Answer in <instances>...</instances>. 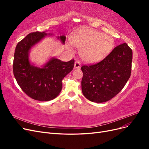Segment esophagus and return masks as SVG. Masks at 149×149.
<instances>
[{
  "mask_svg": "<svg viewBox=\"0 0 149 149\" xmlns=\"http://www.w3.org/2000/svg\"><path fill=\"white\" fill-rule=\"evenodd\" d=\"M81 63L79 61H76L74 63V68L75 69H79L81 68Z\"/></svg>",
  "mask_w": 149,
  "mask_h": 149,
  "instance_id": "34e87169",
  "label": "esophagus"
}]
</instances>
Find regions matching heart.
<instances>
[{"mask_svg": "<svg viewBox=\"0 0 149 149\" xmlns=\"http://www.w3.org/2000/svg\"><path fill=\"white\" fill-rule=\"evenodd\" d=\"M72 43L80 49V56L85 61L94 63L106 57L114 47V40L110 36L94 29L79 31L71 39Z\"/></svg>", "mask_w": 149, "mask_h": 149, "instance_id": "1", "label": "heart"}]
</instances>
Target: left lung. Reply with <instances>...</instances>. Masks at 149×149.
I'll list each match as a JSON object with an SVG mask.
<instances>
[{
  "mask_svg": "<svg viewBox=\"0 0 149 149\" xmlns=\"http://www.w3.org/2000/svg\"><path fill=\"white\" fill-rule=\"evenodd\" d=\"M132 51L127 43L115 47L97 63L83 65L81 89L92 102L109 101L123 89L131 74Z\"/></svg>",
  "mask_w": 149,
  "mask_h": 149,
  "instance_id": "obj_1",
  "label": "left lung"
}]
</instances>
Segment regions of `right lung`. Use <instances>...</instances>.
Instances as JSON below:
<instances>
[{
	"instance_id": "1",
	"label": "right lung",
	"mask_w": 149,
	"mask_h": 149,
	"mask_svg": "<svg viewBox=\"0 0 149 149\" xmlns=\"http://www.w3.org/2000/svg\"><path fill=\"white\" fill-rule=\"evenodd\" d=\"M46 32L30 33L18 43L15 48L13 72L19 86L26 95L35 100L48 101L58 96L62 89V80L74 68V60L62 61L52 58L42 68L29 61L30 49L45 36ZM65 43L66 37H58Z\"/></svg>"
}]
</instances>
